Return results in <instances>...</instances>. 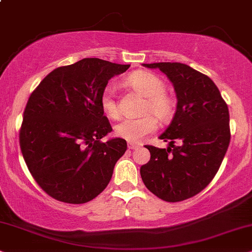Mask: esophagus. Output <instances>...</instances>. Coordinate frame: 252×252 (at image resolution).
Instances as JSON below:
<instances>
[{
	"label": "esophagus",
	"mask_w": 252,
	"mask_h": 252,
	"mask_svg": "<svg viewBox=\"0 0 252 252\" xmlns=\"http://www.w3.org/2000/svg\"><path fill=\"white\" fill-rule=\"evenodd\" d=\"M128 148L131 149V150H135V149H138L139 145L138 144H135V143H129Z\"/></svg>",
	"instance_id": "1"
}]
</instances>
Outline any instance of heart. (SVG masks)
<instances>
[{
	"instance_id": "1",
	"label": "heart",
	"mask_w": 252,
	"mask_h": 252,
	"mask_svg": "<svg viewBox=\"0 0 252 252\" xmlns=\"http://www.w3.org/2000/svg\"><path fill=\"white\" fill-rule=\"evenodd\" d=\"M128 84L146 97V102L143 107L144 113H152L158 119L166 120L173 113V100L165 93L164 82L157 75L150 72L139 71L129 75ZM101 109L110 119H117L120 116V104L115 96L113 88L107 87L101 94ZM158 128L157 120L152 115L143 116L141 119H126L115 126L116 135L121 138L131 143H139L149 133L156 131Z\"/></svg>"
}]
</instances>
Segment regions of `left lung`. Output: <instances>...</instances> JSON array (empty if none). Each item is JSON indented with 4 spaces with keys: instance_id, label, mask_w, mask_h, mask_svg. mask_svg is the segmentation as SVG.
Listing matches in <instances>:
<instances>
[{
    "instance_id": "obj_1",
    "label": "left lung",
    "mask_w": 252,
    "mask_h": 252,
    "mask_svg": "<svg viewBox=\"0 0 252 252\" xmlns=\"http://www.w3.org/2000/svg\"><path fill=\"white\" fill-rule=\"evenodd\" d=\"M167 76L177 94V110L159 138L166 149L146 145L149 163L141 177L150 192L167 202L200 193L213 180L230 142L229 110L208 76L180 63H143ZM178 141L180 145H174Z\"/></svg>"
}]
</instances>
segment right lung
<instances>
[{
  "mask_svg": "<svg viewBox=\"0 0 252 252\" xmlns=\"http://www.w3.org/2000/svg\"><path fill=\"white\" fill-rule=\"evenodd\" d=\"M129 67L85 58L51 72L29 97L21 150L34 180L53 199L85 203L109 184L126 142L100 141L113 130L100 98L108 81Z\"/></svg>",
  "mask_w": 252,
  "mask_h": 252,
  "instance_id": "add662e5",
  "label": "right lung"
}]
</instances>
